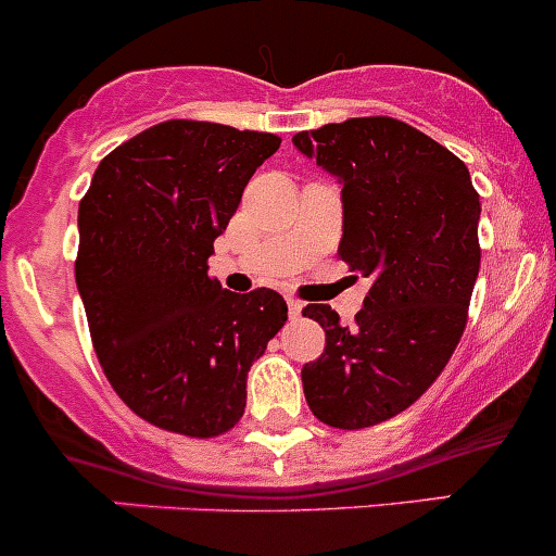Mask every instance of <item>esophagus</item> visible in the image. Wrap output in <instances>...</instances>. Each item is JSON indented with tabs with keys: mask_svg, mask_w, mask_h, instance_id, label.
<instances>
[{
	"mask_svg": "<svg viewBox=\"0 0 556 556\" xmlns=\"http://www.w3.org/2000/svg\"><path fill=\"white\" fill-rule=\"evenodd\" d=\"M287 305H289V316H292V319H298V316L303 314V303H300V300L289 298V300H287Z\"/></svg>",
	"mask_w": 556,
	"mask_h": 556,
	"instance_id": "34e87169",
	"label": "esophagus"
}]
</instances>
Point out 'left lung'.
Wrapping results in <instances>:
<instances>
[{
  "label": "left lung",
  "instance_id": "8db88e82",
  "mask_svg": "<svg viewBox=\"0 0 556 556\" xmlns=\"http://www.w3.org/2000/svg\"><path fill=\"white\" fill-rule=\"evenodd\" d=\"M292 141L343 185L338 256L371 278L354 327L330 305L303 308L327 341L303 366L305 401L332 428L377 426L409 409L462 341L480 195L462 157L393 116H354Z\"/></svg>",
  "mask_w": 556,
  "mask_h": 556
}]
</instances>
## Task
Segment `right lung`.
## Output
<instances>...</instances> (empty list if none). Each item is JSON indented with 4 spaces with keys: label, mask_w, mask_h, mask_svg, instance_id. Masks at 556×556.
<instances>
[{
    "label": "right lung",
    "mask_w": 556,
    "mask_h": 556,
    "mask_svg": "<svg viewBox=\"0 0 556 556\" xmlns=\"http://www.w3.org/2000/svg\"><path fill=\"white\" fill-rule=\"evenodd\" d=\"M275 134L168 119L100 161L78 204L76 283L114 393L152 426L220 437L245 412L253 361L287 321L273 289L229 292L213 242Z\"/></svg>",
    "instance_id": "add662e5"
}]
</instances>
